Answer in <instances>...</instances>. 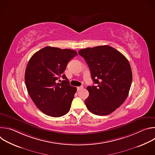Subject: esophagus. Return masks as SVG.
Wrapping results in <instances>:
<instances>
[{
	"label": "esophagus",
	"instance_id": "esophagus-1",
	"mask_svg": "<svg viewBox=\"0 0 155 155\" xmlns=\"http://www.w3.org/2000/svg\"><path fill=\"white\" fill-rule=\"evenodd\" d=\"M83 87V86H78V87H77V91H79V90H81Z\"/></svg>",
	"mask_w": 155,
	"mask_h": 155
}]
</instances>
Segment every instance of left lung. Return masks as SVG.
<instances>
[{"mask_svg": "<svg viewBox=\"0 0 155 155\" xmlns=\"http://www.w3.org/2000/svg\"><path fill=\"white\" fill-rule=\"evenodd\" d=\"M90 68L95 85L86 87V107L97 115H107L126 99L132 74L126 58L113 47L103 45L78 51Z\"/></svg>", "mask_w": 155, "mask_h": 155, "instance_id": "left-lung-1", "label": "left lung"}]
</instances>
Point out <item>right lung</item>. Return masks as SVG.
Wrapping results in <instances>:
<instances>
[{"label":"right lung","instance_id":"add662e5","mask_svg":"<svg viewBox=\"0 0 155 155\" xmlns=\"http://www.w3.org/2000/svg\"><path fill=\"white\" fill-rule=\"evenodd\" d=\"M77 54L72 50L46 47L29 61L25 77L27 90L43 114L60 117L69 111L77 87L69 84L63 73L69 61ZM60 77L64 80L61 81Z\"/></svg>","mask_w":155,"mask_h":155}]
</instances>
